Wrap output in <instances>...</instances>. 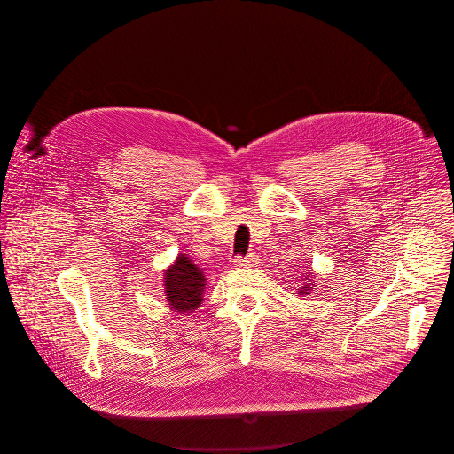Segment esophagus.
Here are the masks:
<instances>
[{"label":"esophagus","mask_w":454,"mask_h":454,"mask_svg":"<svg viewBox=\"0 0 454 454\" xmlns=\"http://www.w3.org/2000/svg\"><path fill=\"white\" fill-rule=\"evenodd\" d=\"M257 261V255L254 254V252H250V254H247L245 257H238L236 259V262H238V266H252L254 262Z\"/></svg>","instance_id":"34e87169"}]
</instances>
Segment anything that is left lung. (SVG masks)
Masks as SVG:
<instances>
[{
	"mask_svg": "<svg viewBox=\"0 0 454 454\" xmlns=\"http://www.w3.org/2000/svg\"><path fill=\"white\" fill-rule=\"evenodd\" d=\"M308 268H309V264H308ZM306 274H308V276L302 278V281H306V283H304V286L299 290V294H304V295L309 294L311 290H315V286H317V281H313V278H311V271H306Z\"/></svg>",
	"mask_w": 454,
	"mask_h": 454,
	"instance_id": "left-lung-1",
	"label": "left lung"
}]
</instances>
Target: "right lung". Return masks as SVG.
Segmentation results:
<instances>
[{"mask_svg": "<svg viewBox=\"0 0 454 454\" xmlns=\"http://www.w3.org/2000/svg\"><path fill=\"white\" fill-rule=\"evenodd\" d=\"M206 281L204 271L193 259L180 254L164 271V294L169 308L175 313H193L202 304Z\"/></svg>", "mask_w": 454, "mask_h": 454, "instance_id": "obj_1", "label": "right lung"}]
</instances>
